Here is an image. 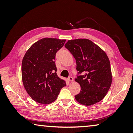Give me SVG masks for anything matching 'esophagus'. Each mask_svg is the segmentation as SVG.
Listing matches in <instances>:
<instances>
[{
	"mask_svg": "<svg viewBox=\"0 0 133 133\" xmlns=\"http://www.w3.org/2000/svg\"><path fill=\"white\" fill-rule=\"evenodd\" d=\"M67 80H68L69 82H73V78L71 77V76H70V77H68V78H67Z\"/></svg>",
	"mask_w": 133,
	"mask_h": 133,
	"instance_id": "obj_1",
	"label": "esophagus"
}]
</instances>
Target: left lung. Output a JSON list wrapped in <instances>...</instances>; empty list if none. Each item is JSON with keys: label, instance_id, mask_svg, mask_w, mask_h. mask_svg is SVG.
Wrapping results in <instances>:
<instances>
[{"label": "left lung", "instance_id": "left-lung-1", "mask_svg": "<svg viewBox=\"0 0 133 133\" xmlns=\"http://www.w3.org/2000/svg\"><path fill=\"white\" fill-rule=\"evenodd\" d=\"M76 61L78 71L75 80L80 92L75 96L77 102L91 105L100 102L109 91L112 82L109 58L100 47L87 39L68 40L64 45ZM79 74L82 75L79 76Z\"/></svg>", "mask_w": 133, "mask_h": 133}]
</instances>
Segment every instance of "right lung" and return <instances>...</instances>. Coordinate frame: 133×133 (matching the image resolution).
I'll return each mask as SVG.
<instances>
[{
	"instance_id": "add662e5",
	"label": "right lung",
	"mask_w": 133,
	"mask_h": 133,
	"mask_svg": "<svg viewBox=\"0 0 133 133\" xmlns=\"http://www.w3.org/2000/svg\"><path fill=\"white\" fill-rule=\"evenodd\" d=\"M66 40L43 38L31 46L22 63L24 89L31 98L41 104H50L57 98L65 81L58 77L56 54Z\"/></svg>"
}]
</instances>
